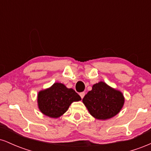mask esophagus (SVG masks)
Returning <instances> with one entry per match:
<instances>
[{
    "label": "esophagus",
    "mask_w": 151,
    "mask_h": 151,
    "mask_svg": "<svg viewBox=\"0 0 151 151\" xmlns=\"http://www.w3.org/2000/svg\"><path fill=\"white\" fill-rule=\"evenodd\" d=\"M79 95H80L81 98V99H83V98H84V95H85V93H84V92H81L80 93H79Z\"/></svg>",
    "instance_id": "34e87169"
}]
</instances>
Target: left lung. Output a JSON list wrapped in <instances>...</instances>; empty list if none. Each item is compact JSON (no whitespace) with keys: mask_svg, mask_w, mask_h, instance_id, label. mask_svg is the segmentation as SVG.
<instances>
[{"mask_svg":"<svg viewBox=\"0 0 151 151\" xmlns=\"http://www.w3.org/2000/svg\"><path fill=\"white\" fill-rule=\"evenodd\" d=\"M90 114L97 119L105 120L121 111L124 98L119 91L112 89L103 81L95 84L82 99Z\"/></svg>","mask_w":151,"mask_h":151,"instance_id":"obj_1","label":"left lung"}]
</instances>
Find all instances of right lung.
Returning <instances> with one entry per match:
<instances>
[{"instance_id":"right-lung-1","label":"right lung","mask_w":151,"mask_h":151,"mask_svg":"<svg viewBox=\"0 0 151 151\" xmlns=\"http://www.w3.org/2000/svg\"><path fill=\"white\" fill-rule=\"evenodd\" d=\"M80 100V96L74 89H68L61 83H55L49 89L40 91L37 97L40 110L51 118L60 117L72 102Z\"/></svg>"}]
</instances>
